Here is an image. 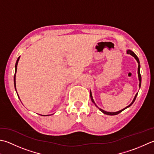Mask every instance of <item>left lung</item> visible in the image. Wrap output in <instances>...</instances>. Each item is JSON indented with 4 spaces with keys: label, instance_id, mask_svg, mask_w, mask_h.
Wrapping results in <instances>:
<instances>
[{
    "label": "left lung",
    "instance_id": "1",
    "mask_svg": "<svg viewBox=\"0 0 154 154\" xmlns=\"http://www.w3.org/2000/svg\"><path fill=\"white\" fill-rule=\"evenodd\" d=\"M126 52H127V54H130L131 56H132L133 57H134V58L136 60V61H137V63H138V68H137V74H138V80H139V82H140V83H139V87L140 88V87H141V83H142V77H141V74H140V63L139 58H138V57H137V56H136V54H135V53H134L132 51H131L130 49H128L127 51H126ZM137 94H138V92L136 93V94L135 95L134 98L133 99L132 102H131V103H130V105H128V106H126V107L124 108V109H121V110H119V111H118V112H106V111H105V110H103V109H101V108H100L98 107V106L96 104L94 100V99H93L92 94V92H91V90H90V98H91V100H92V102L94 103L96 107L98 108V109H100V110L102 112H103V114H106V115H109V116H114V115H117V114H120V112H122V111L124 110L125 109L129 108L130 106H131V105H132V103L134 102L135 100H136V97H137Z\"/></svg>",
    "mask_w": 154,
    "mask_h": 154
}]
</instances>
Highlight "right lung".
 Wrapping results in <instances>:
<instances>
[{
    "label": "right lung",
    "mask_w": 154,
    "mask_h": 154,
    "mask_svg": "<svg viewBox=\"0 0 154 154\" xmlns=\"http://www.w3.org/2000/svg\"><path fill=\"white\" fill-rule=\"evenodd\" d=\"M20 57V56H19V57L18 58L17 60V62H16V64H15V73H14V88H15L16 91H17V88H16V74H17V65H18V61H19ZM17 95H18V94H17ZM18 97H19V96H18ZM41 116H49V115H41Z\"/></svg>",
    "instance_id": "1"
}]
</instances>
